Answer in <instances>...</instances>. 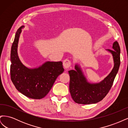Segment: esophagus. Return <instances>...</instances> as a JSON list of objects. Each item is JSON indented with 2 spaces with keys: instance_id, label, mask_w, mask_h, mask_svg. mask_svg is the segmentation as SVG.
Masks as SVG:
<instances>
[{
  "instance_id": "obj_1",
  "label": "esophagus",
  "mask_w": 128,
  "mask_h": 128,
  "mask_svg": "<svg viewBox=\"0 0 128 128\" xmlns=\"http://www.w3.org/2000/svg\"><path fill=\"white\" fill-rule=\"evenodd\" d=\"M72 64V62L70 60H69L68 59H65L64 61H63V66H64V67L65 68H69L71 66Z\"/></svg>"
}]
</instances>
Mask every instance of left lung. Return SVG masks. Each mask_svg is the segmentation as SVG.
Masks as SVG:
<instances>
[{
  "instance_id": "left-lung-1",
  "label": "left lung",
  "mask_w": 128,
  "mask_h": 128,
  "mask_svg": "<svg viewBox=\"0 0 128 128\" xmlns=\"http://www.w3.org/2000/svg\"><path fill=\"white\" fill-rule=\"evenodd\" d=\"M113 50H107L113 55L114 68L105 78L98 83L91 84L83 75L80 68L77 64L75 70L68 71L70 76L69 91L72 98L79 104H95L102 100L110 91L118 72L120 65V48L118 42L113 44Z\"/></svg>"
}]
</instances>
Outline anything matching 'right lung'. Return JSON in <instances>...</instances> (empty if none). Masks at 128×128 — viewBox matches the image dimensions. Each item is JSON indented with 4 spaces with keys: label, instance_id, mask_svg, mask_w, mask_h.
Wrapping results in <instances>:
<instances>
[{
    "label": "right lung",
    "instance_id": "add662e5",
    "mask_svg": "<svg viewBox=\"0 0 128 128\" xmlns=\"http://www.w3.org/2000/svg\"><path fill=\"white\" fill-rule=\"evenodd\" d=\"M21 26L16 32L11 48L10 67V78L17 90L32 99H40L48 94L58 76L64 71L62 62L47 61L38 68L26 67L18 54Z\"/></svg>",
    "mask_w": 128,
    "mask_h": 128
}]
</instances>
